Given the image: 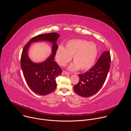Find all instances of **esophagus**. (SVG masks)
I'll return each instance as SVG.
<instances>
[{"label": "esophagus", "mask_w": 131, "mask_h": 131, "mask_svg": "<svg viewBox=\"0 0 131 131\" xmlns=\"http://www.w3.org/2000/svg\"><path fill=\"white\" fill-rule=\"evenodd\" d=\"M62 74H63V75H66V74H69V73L66 71H65V70H63L62 71Z\"/></svg>", "instance_id": "obj_1"}]
</instances>
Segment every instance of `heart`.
<instances>
[{
  "mask_svg": "<svg viewBox=\"0 0 131 131\" xmlns=\"http://www.w3.org/2000/svg\"><path fill=\"white\" fill-rule=\"evenodd\" d=\"M98 54V48L94 42H89L82 39H74L69 40L66 48L60 46L56 52V59L58 63L65 66L72 59L73 63L69 69L76 70L80 68L82 71L89 69L95 63Z\"/></svg>",
  "mask_w": 131,
  "mask_h": 131,
  "instance_id": "b5f03b06",
  "label": "heart"
}]
</instances>
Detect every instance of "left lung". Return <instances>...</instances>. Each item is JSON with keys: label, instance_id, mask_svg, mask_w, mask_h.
<instances>
[{"label": "left lung", "instance_id": "8db88e82", "mask_svg": "<svg viewBox=\"0 0 131 131\" xmlns=\"http://www.w3.org/2000/svg\"><path fill=\"white\" fill-rule=\"evenodd\" d=\"M111 57L109 51L104 52L96 64L86 72L79 74V82L74 91L81 96L88 97L95 94L103 85L109 72Z\"/></svg>", "mask_w": 131, "mask_h": 131}]
</instances>
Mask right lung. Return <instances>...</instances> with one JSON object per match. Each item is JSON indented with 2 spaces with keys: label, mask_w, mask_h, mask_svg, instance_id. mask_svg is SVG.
Wrapping results in <instances>:
<instances>
[{
  "label": "right lung",
  "mask_w": 131,
  "mask_h": 131,
  "mask_svg": "<svg viewBox=\"0 0 131 131\" xmlns=\"http://www.w3.org/2000/svg\"><path fill=\"white\" fill-rule=\"evenodd\" d=\"M60 35L51 32L37 35L32 38L23 48L21 58V66L25 79L30 89L36 94L46 95L57 88L56 78L62 74V70L54 61L58 46L57 42ZM48 41L53 44L51 56L41 63H34L28 58L27 51L31 42Z\"/></svg>",
  "instance_id": "add662e5"
}]
</instances>
